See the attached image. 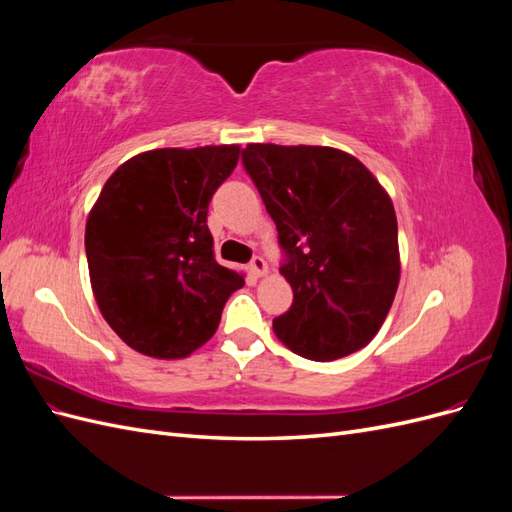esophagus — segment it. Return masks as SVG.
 Returning <instances> with one entry per match:
<instances>
[{"label":"esophagus","instance_id":"esophagus-1","mask_svg":"<svg viewBox=\"0 0 512 512\" xmlns=\"http://www.w3.org/2000/svg\"><path fill=\"white\" fill-rule=\"evenodd\" d=\"M250 271L254 277H265L269 273V265L265 262V258L256 256L252 262H250Z\"/></svg>","mask_w":512,"mask_h":512}]
</instances>
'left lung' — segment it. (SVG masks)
Instances as JSON below:
<instances>
[{"instance_id": "1", "label": "left lung", "mask_w": 512, "mask_h": 512, "mask_svg": "<svg viewBox=\"0 0 512 512\" xmlns=\"http://www.w3.org/2000/svg\"><path fill=\"white\" fill-rule=\"evenodd\" d=\"M243 164L288 256L292 305L273 320L280 342L312 361L365 348L399 286L393 200L371 170L335 147L250 143Z\"/></svg>"}]
</instances>
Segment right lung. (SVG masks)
<instances>
[{"mask_svg": "<svg viewBox=\"0 0 512 512\" xmlns=\"http://www.w3.org/2000/svg\"><path fill=\"white\" fill-rule=\"evenodd\" d=\"M239 145L143 151L106 179L85 252L100 314L132 350L185 359L218 331L243 275L218 265L207 209Z\"/></svg>", "mask_w": 512, "mask_h": 512, "instance_id": "obj_1", "label": "right lung"}]
</instances>
